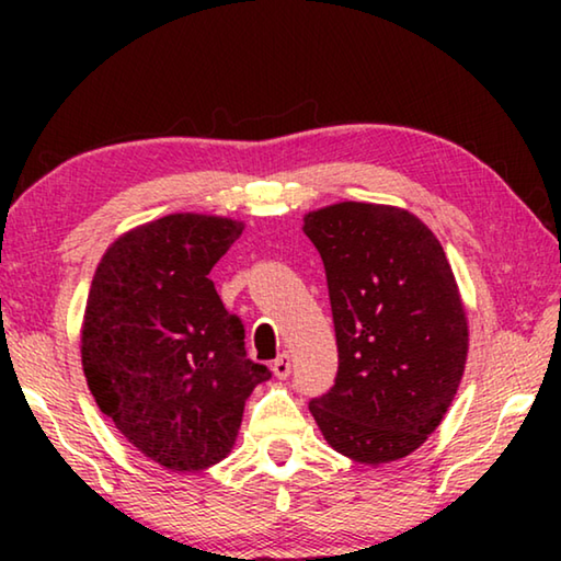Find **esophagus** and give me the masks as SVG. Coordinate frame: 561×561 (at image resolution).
<instances>
[{
	"label": "esophagus",
	"instance_id": "34e87169",
	"mask_svg": "<svg viewBox=\"0 0 561 561\" xmlns=\"http://www.w3.org/2000/svg\"><path fill=\"white\" fill-rule=\"evenodd\" d=\"M272 371H274V376H277V378H287L289 371H291L289 354H279L277 358H274L272 360Z\"/></svg>",
	"mask_w": 561,
	"mask_h": 561
}]
</instances>
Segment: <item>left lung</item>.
I'll return each instance as SVG.
<instances>
[{"instance_id":"left-lung-1","label":"left lung","mask_w":561,"mask_h":561,"mask_svg":"<svg viewBox=\"0 0 561 561\" xmlns=\"http://www.w3.org/2000/svg\"><path fill=\"white\" fill-rule=\"evenodd\" d=\"M321 254L339 371L309 411L366 465L401 460L438 428L468 356V319L440 242L415 215L339 203L304 217Z\"/></svg>"}]
</instances>
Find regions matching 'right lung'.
<instances>
[{
    "instance_id": "add662e5",
    "label": "right lung",
    "mask_w": 561,
    "mask_h": 561,
    "mask_svg": "<svg viewBox=\"0 0 561 561\" xmlns=\"http://www.w3.org/2000/svg\"><path fill=\"white\" fill-rule=\"evenodd\" d=\"M242 222L168 215L108 247L81 331L83 374L116 428L173 472L220 462L244 401L272 371L244 351V324L213 279Z\"/></svg>"
}]
</instances>
